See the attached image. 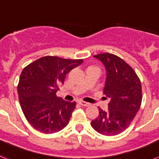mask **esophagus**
Wrapping results in <instances>:
<instances>
[{"label": "esophagus", "instance_id": "esophagus-1", "mask_svg": "<svg viewBox=\"0 0 159 159\" xmlns=\"http://www.w3.org/2000/svg\"><path fill=\"white\" fill-rule=\"evenodd\" d=\"M77 103H78L80 105H82V106L87 107V106H89V105H90V104H89V103L83 101V100H78V101H77Z\"/></svg>", "mask_w": 159, "mask_h": 159}]
</instances>
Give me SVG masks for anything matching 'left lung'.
<instances>
[{"label":"left lung","mask_w":159,"mask_h":159,"mask_svg":"<svg viewBox=\"0 0 159 159\" xmlns=\"http://www.w3.org/2000/svg\"><path fill=\"white\" fill-rule=\"evenodd\" d=\"M94 57L106 68L104 94L110 101L107 111L99 108V116L91 122V126L102 135H117L130 126L140 109L141 82L133 68L117 55L103 53Z\"/></svg>","instance_id":"obj_1"}]
</instances>
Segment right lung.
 <instances>
[{
	"label": "right lung",
	"instance_id": "right-lung-1",
	"mask_svg": "<svg viewBox=\"0 0 159 159\" xmlns=\"http://www.w3.org/2000/svg\"><path fill=\"white\" fill-rule=\"evenodd\" d=\"M83 59L44 56L23 69L18 84L19 104L26 119L45 134L61 131L69 122L76 102L56 96L66 74Z\"/></svg>",
	"mask_w": 159,
	"mask_h": 159
}]
</instances>
